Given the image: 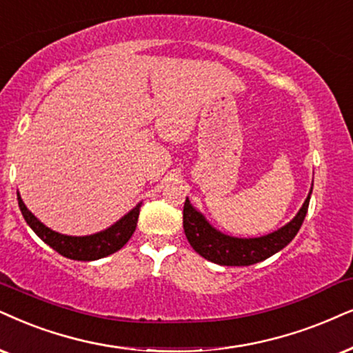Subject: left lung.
I'll list each match as a JSON object with an SVG mask.
<instances>
[{"mask_svg": "<svg viewBox=\"0 0 353 353\" xmlns=\"http://www.w3.org/2000/svg\"><path fill=\"white\" fill-rule=\"evenodd\" d=\"M311 192H313V187H311L300 212L292 221L274 233L261 236V238H233V236L223 234L221 231L215 230L205 220L202 213L192 207L189 199H185L184 233L194 251L210 262L220 265L257 264V262L274 256L275 252L282 251L290 241L295 238L306 216Z\"/></svg>", "mask_w": 353, "mask_h": 353, "instance_id": "8db88e82", "label": "left lung"}]
</instances>
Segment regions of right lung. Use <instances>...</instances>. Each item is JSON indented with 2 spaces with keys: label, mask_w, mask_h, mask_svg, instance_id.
Returning a JSON list of instances; mask_svg holds the SVG:
<instances>
[{
  "label": "right lung",
  "mask_w": 353,
  "mask_h": 353,
  "mask_svg": "<svg viewBox=\"0 0 353 353\" xmlns=\"http://www.w3.org/2000/svg\"><path fill=\"white\" fill-rule=\"evenodd\" d=\"M17 203H19L22 216L28 221L34 233L52 249H55L58 254L73 259V261H97V259L110 256V254L122 249L137 228L141 207V203H138L127 215L120 218L115 225L101 231V233L89 236H66L57 233V231L47 228L43 223H40L22 202L19 192H17Z\"/></svg>",
  "instance_id": "obj_1"
}]
</instances>
